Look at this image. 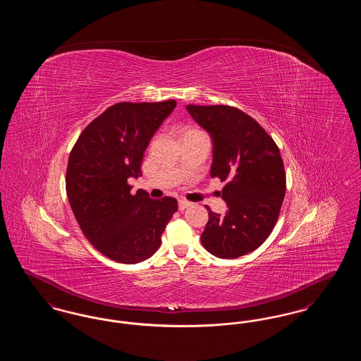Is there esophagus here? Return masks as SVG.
I'll return each mask as SVG.
<instances>
[{"mask_svg": "<svg viewBox=\"0 0 361 361\" xmlns=\"http://www.w3.org/2000/svg\"><path fill=\"white\" fill-rule=\"evenodd\" d=\"M190 206V203L187 202V200H178V209L180 211H184L185 208H188Z\"/></svg>", "mask_w": 361, "mask_h": 361, "instance_id": "esophagus-1", "label": "esophagus"}]
</instances>
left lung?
I'll list each match as a JSON object with an SVG mask.
<instances>
[{
	"label": "left lung",
	"mask_w": 361,
	"mask_h": 361,
	"mask_svg": "<svg viewBox=\"0 0 361 361\" xmlns=\"http://www.w3.org/2000/svg\"><path fill=\"white\" fill-rule=\"evenodd\" d=\"M185 108L211 137V177L227 183L222 189L227 211H208L200 240L215 257L245 256L268 238L279 218L286 195L281 155L257 121L234 106Z\"/></svg>",
	"instance_id": "8db88e82"
}]
</instances>
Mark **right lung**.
Masks as SVG:
<instances>
[{"label":"right lung","mask_w":361,"mask_h":361,"mask_svg":"<svg viewBox=\"0 0 361 361\" xmlns=\"http://www.w3.org/2000/svg\"><path fill=\"white\" fill-rule=\"evenodd\" d=\"M174 108V100L115 104L86 127L70 153L73 214L90 243L121 264L152 257L177 211L174 197L152 199L143 189L131 195L127 183L142 176L143 154Z\"/></svg>","instance_id":"right-lung-1"}]
</instances>
